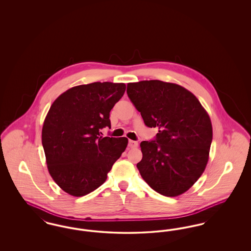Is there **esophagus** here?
I'll use <instances>...</instances> for the list:
<instances>
[{"mask_svg": "<svg viewBox=\"0 0 251 251\" xmlns=\"http://www.w3.org/2000/svg\"><path fill=\"white\" fill-rule=\"evenodd\" d=\"M129 147L131 149H134V148H137L138 147V143L136 141H133V140H129Z\"/></svg>", "mask_w": 251, "mask_h": 251, "instance_id": "obj_1", "label": "esophagus"}]
</instances>
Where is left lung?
<instances>
[{
  "mask_svg": "<svg viewBox=\"0 0 251 251\" xmlns=\"http://www.w3.org/2000/svg\"><path fill=\"white\" fill-rule=\"evenodd\" d=\"M127 94L155 139L140 144L136 165L154 191L177 197L200 179L209 159L213 128L200 100L179 84L159 80L127 84Z\"/></svg>",
  "mask_w": 251,
  "mask_h": 251,
  "instance_id": "1",
  "label": "left lung"
}]
</instances>
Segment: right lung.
Here are the masks:
<instances>
[{
    "label": "right lung",
    "instance_id": "right-lung-1",
    "mask_svg": "<svg viewBox=\"0 0 251 251\" xmlns=\"http://www.w3.org/2000/svg\"><path fill=\"white\" fill-rule=\"evenodd\" d=\"M126 89L110 82L70 88L53 101L42 128L48 170L62 190L82 197L96 190L125 151L126 137L101 136L110 111Z\"/></svg>",
    "mask_w": 251,
    "mask_h": 251
}]
</instances>
